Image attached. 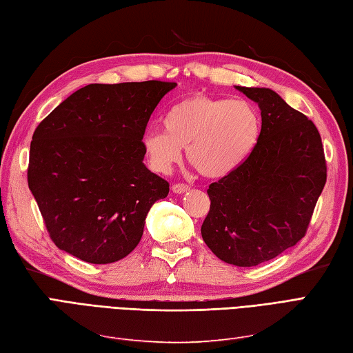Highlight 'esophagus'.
<instances>
[{"label": "esophagus", "instance_id": "esophagus-1", "mask_svg": "<svg viewBox=\"0 0 353 353\" xmlns=\"http://www.w3.org/2000/svg\"><path fill=\"white\" fill-rule=\"evenodd\" d=\"M188 188H190V187L185 185V184H174V185H172V192L176 193V194H183L188 190Z\"/></svg>", "mask_w": 353, "mask_h": 353}]
</instances>
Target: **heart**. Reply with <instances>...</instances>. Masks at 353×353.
I'll list each match as a JSON object with an SVG mask.
<instances>
[{
	"label": "heart",
	"instance_id": "1",
	"mask_svg": "<svg viewBox=\"0 0 353 353\" xmlns=\"http://www.w3.org/2000/svg\"><path fill=\"white\" fill-rule=\"evenodd\" d=\"M165 130H148L142 148L150 165L168 174L187 159L208 178H223L236 170L253 152L261 136V117L250 101L196 94L175 103L163 118Z\"/></svg>",
	"mask_w": 353,
	"mask_h": 353
}]
</instances>
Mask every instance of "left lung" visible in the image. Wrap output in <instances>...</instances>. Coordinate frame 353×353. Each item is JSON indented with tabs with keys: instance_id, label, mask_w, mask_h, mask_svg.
<instances>
[{
	"instance_id": "1",
	"label": "left lung",
	"mask_w": 353,
	"mask_h": 353,
	"mask_svg": "<svg viewBox=\"0 0 353 353\" xmlns=\"http://www.w3.org/2000/svg\"><path fill=\"white\" fill-rule=\"evenodd\" d=\"M261 109L253 152L208 188L201 234L223 262L256 266L296 245L305 235L326 183L321 134L276 91L235 85Z\"/></svg>"
}]
</instances>
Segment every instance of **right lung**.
<instances>
[{
  "label": "right lung",
  "mask_w": 353,
  "mask_h": 353,
  "mask_svg": "<svg viewBox=\"0 0 353 353\" xmlns=\"http://www.w3.org/2000/svg\"><path fill=\"white\" fill-rule=\"evenodd\" d=\"M175 82L91 83L43 119L30 147L28 187L55 245L112 263L139 244L169 184L145 166L142 137Z\"/></svg>",
  "instance_id": "right-lung-1"
}]
</instances>
